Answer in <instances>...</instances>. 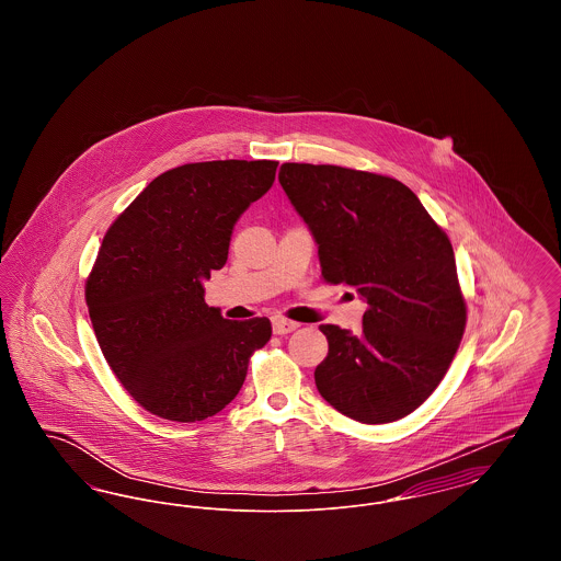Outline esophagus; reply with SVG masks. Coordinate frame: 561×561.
<instances>
[{
    "instance_id": "1",
    "label": "esophagus",
    "mask_w": 561,
    "mask_h": 561,
    "mask_svg": "<svg viewBox=\"0 0 561 561\" xmlns=\"http://www.w3.org/2000/svg\"><path fill=\"white\" fill-rule=\"evenodd\" d=\"M298 325H300V323L286 320V318H273V332H275V334H290Z\"/></svg>"
}]
</instances>
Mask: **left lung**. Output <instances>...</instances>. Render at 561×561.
Listing matches in <instances>:
<instances>
[{
    "label": "left lung",
    "mask_w": 561,
    "mask_h": 561,
    "mask_svg": "<svg viewBox=\"0 0 561 561\" xmlns=\"http://www.w3.org/2000/svg\"><path fill=\"white\" fill-rule=\"evenodd\" d=\"M279 183L320 245L321 277L368 302L351 334L320 325L321 398L366 425L414 412L448 373L467 325L453 243L400 181L330 163H284Z\"/></svg>",
    "instance_id": "left-lung-1"
}]
</instances>
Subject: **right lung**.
<instances>
[{
	"label": "right lung",
	"mask_w": 561,
	"mask_h": 561,
	"mask_svg": "<svg viewBox=\"0 0 561 561\" xmlns=\"http://www.w3.org/2000/svg\"><path fill=\"white\" fill-rule=\"evenodd\" d=\"M277 161H197L153 179L108 227L85 305L108 366L147 412L204 421L236 400L271 321L225 320L204 300L233 225L275 181Z\"/></svg>",
	"instance_id": "right-lung-1"
}]
</instances>
